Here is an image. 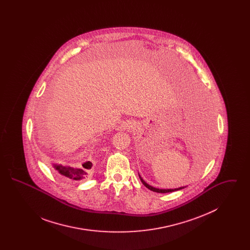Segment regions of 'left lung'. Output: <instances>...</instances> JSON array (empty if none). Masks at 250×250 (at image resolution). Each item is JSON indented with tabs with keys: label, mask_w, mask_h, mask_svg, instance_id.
<instances>
[{
	"label": "left lung",
	"mask_w": 250,
	"mask_h": 250,
	"mask_svg": "<svg viewBox=\"0 0 250 250\" xmlns=\"http://www.w3.org/2000/svg\"><path fill=\"white\" fill-rule=\"evenodd\" d=\"M207 109H209V108H204V110H206L207 111ZM209 112V111H208ZM207 114V113H206ZM209 114V113H208ZM205 116H207V115H205ZM211 117V116H210ZM211 118H208V122H210V123H208V126H210V127H208V131H212L213 132V120L212 121H210ZM207 121V120H206ZM210 128V129L209 130L208 128ZM139 176H140V179H141V181H142V183H143V185L148 188V189H150V190L154 191V192H156V193H168V192H173V191H177L180 190V189H182V188H174V189H159V188H155L154 187H152V186H150V185H148L144 180H143L142 177H141V175L139 174Z\"/></svg>",
	"instance_id": "8db88e82"
}]
</instances>
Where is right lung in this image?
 Listing matches in <instances>:
<instances>
[{
    "label": "right lung",
    "mask_w": 250,
    "mask_h": 250,
    "mask_svg": "<svg viewBox=\"0 0 250 250\" xmlns=\"http://www.w3.org/2000/svg\"><path fill=\"white\" fill-rule=\"evenodd\" d=\"M93 167V163L91 161H86L81 167H73L69 166H62L61 164H53V167L59 172L63 177L75 180V181H82L84 179L88 178L90 169Z\"/></svg>",
    "instance_id": "right-lung-1"
}]
</instances>
